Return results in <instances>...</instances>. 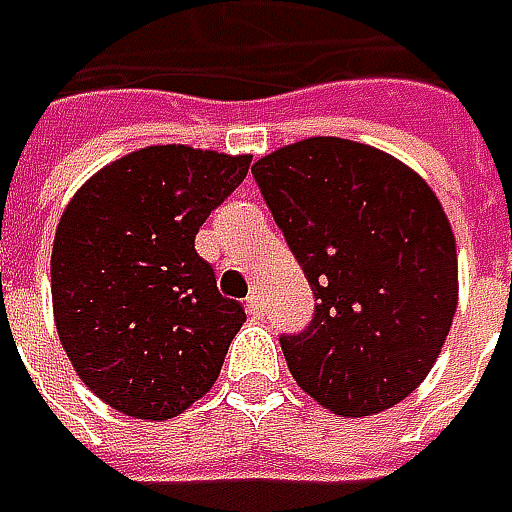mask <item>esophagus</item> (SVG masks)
Listing matches in <instances>:
<instances>
[{
	"label": "esophagus",
	"mask_w": 512,
	"mask_h": 512,
	"mask_svg": "<svg viewBox=\"0 0 512 512\" xmlns=\"http://www.w3.org/2000/svg\"><path fill=\"white\" fill-rule=\"evenodd\" d=\"M245 310L250 319H262L265 316V299L259 296V293H253V296H247Z\"/></svg>",
	"instance_id": "obj_1"
}]
</instances>
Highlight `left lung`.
Segmentation results:
<instances>
[{
    "instance_id": "left-lung-1",
    "label": "left lung",
    "mask_w": 512,
    "mask_h": 512,
    "mask_svg": "<svg viewBox=\"0 0 512 512\" xmlns=\"http://www.w3.org/2000/svg\"><path fill=\"white\" fill-rule=\"evenodd\" d=\"M319 305L279 336L299 387L339 416L410 396L453 325L456 239L436 193L382 150L313 136L253 165Z\"/></svg>"
}]
</instances>
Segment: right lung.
I'll use <instances>...</instances> for the list:
<instances>
[{"instance_id":"right-lung-1","label":"right lung","mask_w":512,"mask_h":512,"mask_svg":"<svg viewBox=\"0 0 512 512\" xmlns=\"http://www.w3.org/2000/svg\"><path fill=\"white\" fill-rule=\"evenodd\" d=\"M250 156L156 145L90 176L50 256L59 342L113 410L165 422L213 387L245 307L225 299L196 233Z\"/></svg>"}]
</instances>
